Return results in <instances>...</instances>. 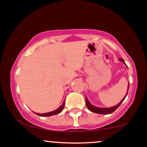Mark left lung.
<instances>
[{
  "mask_svg": "<svg viewBox=\"0 0 147 147\" xmlns=\"http://www.w3.org/2000/svg\"><path fill=\"white\" fill-rule=\"evenodd\" d=\"M119 60H120L121 61H123L124 63H125L124 61L123 60V59H119ZM129 85H128V90H129ZM127 93H128V92H127ZM127 93H126V96L124 97V98H123L122 100L121 101V102H119L117 106H113V107H112V108H107V109H104V108L95 107V106H92V104H91L89 102L88 99L86 97V105L87 108L89 109V110H90V111H92V112L95 113H99V114H111V113H113L114 111H115L116 109H117V108L121 105L122 102L124 100V99L126 98V95H127Z\"/></svg>",
  "mask_w": 147,
  "mask_h": 147,
  "instance_id": "1",
  "label": "left lung"
}]
</instances>
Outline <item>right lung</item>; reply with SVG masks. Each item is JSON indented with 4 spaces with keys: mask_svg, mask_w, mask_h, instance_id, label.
<instances>
[{
    "mask_svg": "<svg viewBox=\"0 0 147 147\" xmlns=\"http://www.w3.org/2000/svg\"><path fill=\"white\" fill-rule=\"evenodd\" d=\"M64 106H65V102H63L62 105L60 106L59 109H57V110L52 111V112H50V113H43V114H40V113H36L37 115L38 116H41V117H49V116H51V115H57L59 114V113H61L62 111V110L63 109Z\"/></svg>",
    "mask_w": 147,
    "mask_h": 147,
    "instance_id": "1",
    "label": "right lung"
}]
</instances>
